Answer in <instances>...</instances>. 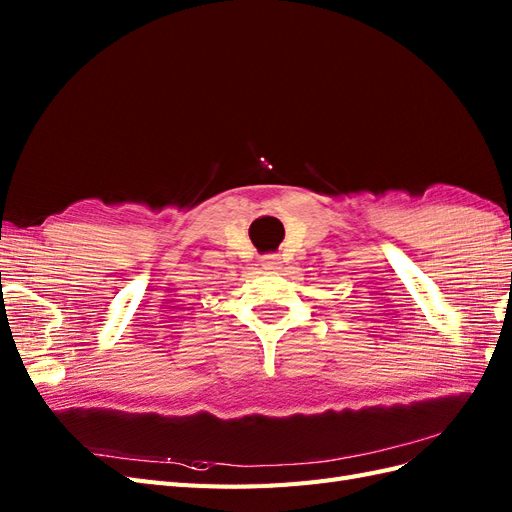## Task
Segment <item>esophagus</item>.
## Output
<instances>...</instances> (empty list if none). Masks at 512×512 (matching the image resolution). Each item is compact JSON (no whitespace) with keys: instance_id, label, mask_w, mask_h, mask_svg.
I'll list each match as a JSON object with an SVG mask.
<instances>
[{"instance_id":"esophagus-1","label":"esophagus","mask_w":512,"mask_h":512,"mask_svg":"<svg viewBox=\"0 0 512 512\" xmlns=\"http://www.w3.org/2000/svg\"><path fill=\"white\" fill-rule=\"evenodd\" d=\"M262 267L269 269V271H277L282 265H280V260H277L275 256H265V258H262Z\"/></svg>"}]
</instances>
